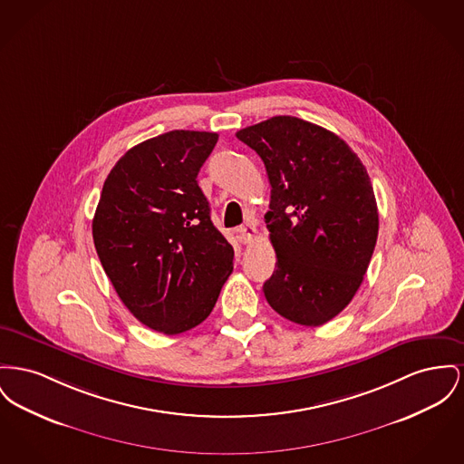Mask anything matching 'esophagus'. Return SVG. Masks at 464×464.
Returning <instances> with one entry per match:
<instances>
[{
	"label": "esophagus",
	"mask_w": 464,
	"mask_h": 464,
	"mask_svg": "<svg viewBox=\"0 0 464 464\" xmlns=\"http://www.w3.org/2000/svg\"><path fill=\"white\" fill-rule=\"evenodd\" d=\"M238 233H240L242 242H244V244H248V242L256 237L257 227H256V224H254V222H246V224H244V226L238 229Z\"/></svg>",
	"instance_id": "esophagus-1"
}]
</instances>
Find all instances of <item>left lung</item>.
I'll return each mask as SVG.
<instances>
[{
    "label": "left lung",
    "instance_id": "left-lung-1",
    "mask_svg": "<svg viewBox=\"0 0 464 464\" xmlns=\"http://www.w3.org/2000/svg\"><path fill=\"white\" fill-rule=\"evenodd\" d=\"M272 186L270 231L276 270L263 291L273 310L323 326L354 298L379 235L366 168L334 133L291 115L240 130Z\"/></svg>",
    "mask_w": 464,
    "mask_h": 464
}]
</instances>
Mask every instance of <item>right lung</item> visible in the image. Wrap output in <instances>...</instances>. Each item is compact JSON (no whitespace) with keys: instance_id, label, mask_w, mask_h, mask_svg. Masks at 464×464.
Here are the masks:
<instances>
[{"instance_id":"right-lung-1","label":"right lung","mask_w":464,"mask_h":464,"mask_svg":"<svg viewBox=\"0 0 464 464\" xmlns=\"http://www.w3.org/2000/svg\"><path fill=\"white\" fill-rule=\"evenodd\" d=\"M218 133L175 130L130 149L103 184L92 240L141 324L179 334L201 324L233 272L235 250L198 186Z\"/></svg>"}]
</instances>
